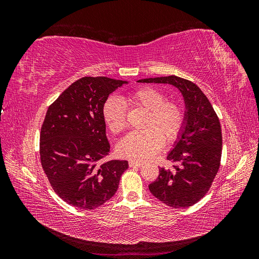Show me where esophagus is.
<instances>
[{
    "mask_svg": "<svg viewBox=\"0 0 259 259\" xmlns=\"http://www.w3.org/2000/svg\"><path fill=\"white\" fill-rule=\"evenodd\" d=\"M143 163L137 162V161H130V166L131 167H142Z\"/></svg>",
    "mask_w": 259,
    "mask_h": 259,
    "instance_id": "34e87169",
    "label": "esophagus"
}]
</instances>
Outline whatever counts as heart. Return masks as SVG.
Here are the masks:
<instances>
[{
    "instance_id": "heart-1",
    "label": "heart",
    "mask_w": 259,
    "mask_h": 259,
    "mask_svg": "<svg viewBox=\"0 0 259 259\" xmlns=\"http://www.w3.org/2000/svg\"><path fill=\"white\" fill-rule=\"evenodd\" d=\"M126 107H142L148 110L144 123L146 130L132 132L117 144V152L123 158L143 162L151 159L166 143H173L183 130V108L174 101L165 100L164 94L151 86H144L123 95L110 97L103 107V117L113 134L126 126Z\"/></svg>"
}]
</instances>
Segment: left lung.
Returning <instances> with one entry per match:
<instances>
[{
    "label": "left lung",
    "mask_w": 259,
    "mask_h": 259,
    "mask_svg": "<svg viewBox=\"0 0 259 259\" xmlns=\"http://www.w3.org/2000/svg\"><path fill=\"white\" fill-rule=\"evenodd\" d=\"M138 82L170 84L184 97V126L167 155V160L178 165L160 168L159 177L149 185V190L167 206H192L207 193L221 165L223 137L218 116L204 93L191 81L168 75Z\"/></svg>",
    "instance_id": "8db88e82"
}]
</instances>
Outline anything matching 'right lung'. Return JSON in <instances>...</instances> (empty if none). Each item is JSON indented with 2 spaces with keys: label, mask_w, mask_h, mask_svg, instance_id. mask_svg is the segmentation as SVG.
I'll return each mask as SVG.
<instances>
[{
  "label": "right lung",
  "mask_w": 259,
  "mask_h": 259,
  "mask_svg": "<svg viewBox=\"0 0 259 259\" xmlns=\"http://www.w3.org/2000/svg\"><path fill=\"white\" fill-rule=\"evenodd\" d=\"M126 81L85 76L49 107L41 128L42 167L54 191L68 204L93 209L111 199L127 161L103 162L110 152L103 107Z\"/></svg>",
  "instance_id": "add662e5"
}]
</instances>
